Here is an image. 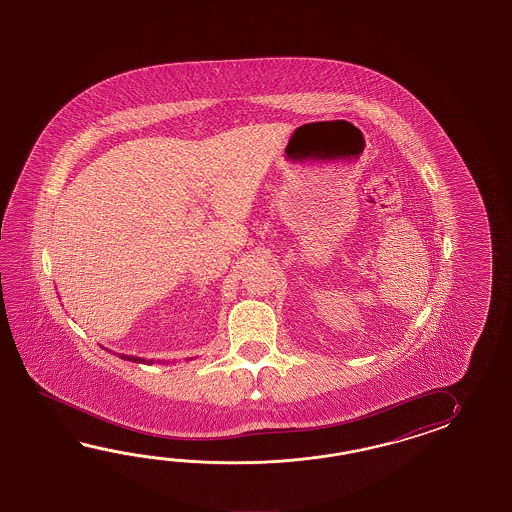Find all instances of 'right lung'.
<instances>
[{
  "label": "right lung",
  "mask_w": 512,
  "mask_h": 512,
  "mask_svg": "<svg viewBox=\"0 0 512 512\" xmlns=\"http://www.w3.org/2000/svg\"><path fill=\"white\" fill-rule=\"evenodd\" d=\"M106 351H108V349H106ZM117 357H120L122 360H131V362H142V364H153V362H155V360H144L141 359V357H133V355H117Z\"/></svg>",
  "instance_id": "right-lung-1"
}]
</instances>
